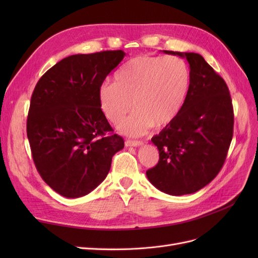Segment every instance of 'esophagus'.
<instances>
[{
	"mask_svg": "<svg viewBox=\"0 0 258 258\" xmlns=\"http://www.w3.org/2000/svg\"><path fill=\"white\" fill-rule=\"evenodd\" d=\"M126 146H141L143 145L142 141H132V140H127L126 142H124Z\"/></svg>",
	"mask_w": 258,
	"mask_h": 258,
	"instance_id": "1",
	"label": "esophagus"
}]
</instances>
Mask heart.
Listing matches in <instances>:
<instances>
[{
  "instance_id": "1",
  "label": "heart",
  "mask_w": 258,
  "mask_h": 258,
  "mask_svg": "<svg viewBox=\"0 0 258 258\" xmlns=\"http://www.w3.org/2000/svg\"><path fill=\"white\" fill-rule=\"evenodd\" d=\"M190 86L185 61L174 56H139L129 60L103 84L98 98L101 111L118 123L131 108L136 111L119 124L124 135L142 136L153 126L163 128L182 112Z\"/></svg>"
}]
</instances>
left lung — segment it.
Returning <instances> with one entry per match:
<instances>
[{
  "instance_id": "left-lung-1",
  "label": "left lung",
  "mask_w": 258,
  "mask_h": 258,
  "mask_svg": "<svg viewBox=\"0 0 258 258\" xmlns=\"http://www.w3.org/2000/svg\"><path fill=\"white\" fill-rule=\"evenodd\" d=\"M163 52L188 61L190 86L177 118L152 138L159 161L146 176L160 191L182 196L204 188L220 172L232 139L233 111L227 85L201 54Z\"/></svg>"
}]
</instances>
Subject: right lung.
<instances>
[{
	"instance_id": "obj_1",
	"label": "right lung",
	"mask_w": 258,
	"mask_h": 258,
	"mask_svg": "<svg viewBox=\"0 0 258 258\" xmlns=\"http://www.w3.org/2000/svg\"><path fill=\"white\" fill-rule=\"evenodd\" d=\"M126 56L122 50L73 54L37 82L27 135L45 183L67 198H79L102 183L112 157L124 144L101 111L99 88Z\"/></svg>"
}]
</instances>
